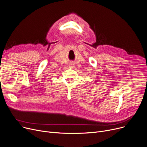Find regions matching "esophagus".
I'll use <instances>...</instances> for the list:
<instances>
[{
	"label": "esophagus",
	"mask_w": 147,
	"mask_h": 147,
	"mask_svg": "<svg viewBox=\"0 0 147 147\" xmlns=\"http://www.w3.org/2000/svg\"><path fill=\"white\" fill-rule=\"evenodd\" d=\"M74 66H75V64L74 63H70V64H69V67H71V68H74Z\"/></svg>",
	"instance_id": "obj_1"
}]
</instances>
